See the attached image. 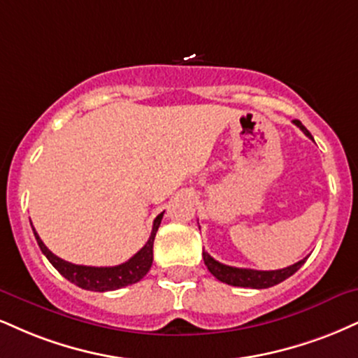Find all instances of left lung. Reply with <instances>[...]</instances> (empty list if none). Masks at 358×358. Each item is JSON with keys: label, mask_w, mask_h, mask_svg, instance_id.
Returning a JSON list of instances; mask_svg holds the SVG:
<instances>
[{"label": "left lung", "mask_w": 358, "mask_h": 358, "mask_svg": "<svg viewBox=\"0 0 358 358\" xmlns=\"http://www.w3.org/2000/svg\"><path fill=\"white\" fill-rule=\"evenodd\" d=\"M296 127L302 130L308 138H312L310 131L303 127L299 120H294ZM313 140V138H312ZM307 258L296 262V264L287 266V268L280 270H252V268H236V266L223 265L220 262H217L212 258L208 253L203 252V262L208 268V272L213 275L215 278H218L223 283H228V285L234 287H243V288H268L277 285V283L283 282L288 277H292L296 270L300 268L305 264Z\"/></svg>", "instance_id": "left-lung-1"}]
</instances>
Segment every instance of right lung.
<instances>
[{"label": "right lung", "instance_id": "1", "mask_svg": "<svg viewBox=\"0 0 358 358\" xmlns=\"http://www.w3.org/2000/svg\"><path fill=\"white\" fill-rule=\"evenodd\" d=\"M163 213H160L157 218H155L152 235H150L148 242L145 243V247L141 248L140 252H136L130 260L116 266H86V265L70 264V262L63 260V258L56 257L53 252H50V250L46 248V245L41 242L40 235L36 234L34 228H33V234L38 245H40L41 252L45 253V257L48 258L50 264L53 265L64 278L70 280L71 283H75V285H78L80 288H85V290L110 292V290H118V288H123L127 285H131V283L140 282V280L148 273L150 266L153 264L155 235H157L158 227H160L162 223Z\"/></svg>", "mask_w": 358, "mask_h": 358}]
</instances>
